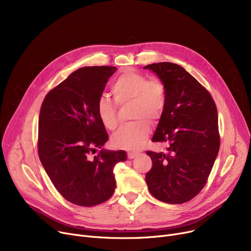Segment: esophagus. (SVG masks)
I'll return each instance as SVG.
<instances>
[{"instance_id": "34e87169", "label": "esophagus", "mask_w": 251, "mask_h": 251, "mask_svg": "<svg viewBox=\"0 0 251 251\" xmlns=\"http://www.w3.org/2000/svg\"><path fill=\"white\" fill-rule=\"evenodd\" d=\"M136 155H137V153H135V152H130V151H129V152L127 153L128 159H130V160H131V159H134V157H135Z\"/></svg>"}]
</instances>
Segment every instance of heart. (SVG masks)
Wrapping results in <instances>:
<instances>
[{
	"mask_svg": "<svg viewBox=\"0 0 251 251\" xmlns=\"http://www.w3.org/2000/svg\"><path fill=\"white\" fill-rule=\"evenodd\" d=\"M112 94L118 104L133 103L131 118L136 120L122 126L114 133L113 146L123 150H139L151 132V125L147 119L155 122L164 113L166 105L164 85L157 79H151L135 70L127 69L114 81ZM97 113L105 129L114 130L117 127V105L109 98L102 96L99 99Z\"/></svg>",
	"mask_w": 251,
	"mask_h": 251,
	"instance_id": "b5f03b06",
	"label": "heart"
}]
</instances>
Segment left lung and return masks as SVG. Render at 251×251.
Masks as SVG:
<instances>
[{
  "instance_id": "left-lung-1",
  "label": "left lung",
  "mask_w": 251,
  "mask_h": 251,
  "mask_svg": "<svg viewBox=\"0 0 251 251\" xmlns=\"http://www.w3.org/2000/svg\"><path fill=\"white\" fill-rule=\"evenodd\" d=\"M144 68L161 78L166 96L151 141L166 144L167 152L147 151L152 161L148 187L161 201L187 202L204 187L219 152L217 105L209 91L181 66L162 62Z\"/></svg>"
}]
</instances>
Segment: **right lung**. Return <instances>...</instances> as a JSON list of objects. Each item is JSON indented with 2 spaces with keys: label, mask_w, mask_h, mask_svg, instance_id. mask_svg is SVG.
I'll use <instances>...</instances> for the list:
<instances>
[{
  "label": "right lung",
  "mask_w": 251,
  "mask_h": 251,
  "mask_svg": "<svg viewBox=\"0 0 251 251\" xmlns=\"http://www.w3.org/2000/svg\"><path fill=\"white\" fill-rule=\"evenodd\" d=\"M114 66L76 70L50 89L39 112L37 151L47 174L71 203L92 206L108 201L116 188L113 169L126 161L124 151H100L108 134L97 103Z\"/></svg>",
  "instance_id": "right-lung-1"
}]
</instances>
